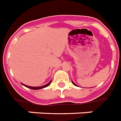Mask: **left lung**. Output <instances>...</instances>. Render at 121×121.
<instances>
[{
    "mask_svg": "<svg viewBox=\"0 0 121 121\" xmlns=\"http://www.w3.org/2000/svg\"><path fill=\"white\" fill-rule=\"evenodd\" d=\"M72 84H74V86H77V85H76V84H75V83H74V82H73V81H72Z\"/></svg>",
    "mask_w": 121,
    "mask_h": 121,
    "instance_id": "obj_1",
    "label": "left lung"
}]
</instances>
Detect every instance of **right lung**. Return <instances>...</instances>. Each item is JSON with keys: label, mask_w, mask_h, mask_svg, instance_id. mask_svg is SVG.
I'll use <instances>...</instances> for the list:
<instances>
[{"label": "right lung", "mask_w": 121, "mask_h": 121, "mask_svg": "<svg viewBox=\"0 0 121 121\" xmlns=\"http://www.w3.org/2000/svg\"><path fill=\"white\" fill-rule=\"evenodd\" d=\"M51 82H52V80H51V81H50V82H49V83H47V84L44 85V86H39V87H31V86H27V85L24 84H22V85L26 87H28V88H29V89H31L38 90V89H43V88H45V87H48L49 86V85L51 84Z\"/></svg>", "instance_id": "add662e5"}]
</instances>
